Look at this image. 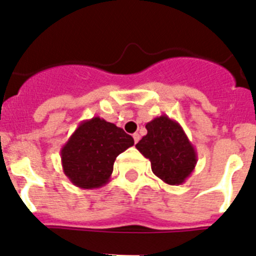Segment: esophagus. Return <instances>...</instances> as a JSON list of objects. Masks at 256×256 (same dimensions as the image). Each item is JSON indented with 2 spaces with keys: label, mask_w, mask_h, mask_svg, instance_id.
Instances as JSON below:
<instances>
[{
  "label": "esophagus",
  "mask_w": 256,
  "mask_h": 256,
  "mask_svg": "<svg viewBox=\"0 0 256 256\" xmlns=\"http://www.w3.org/2000/svg\"><path fill=\"white\" fill-rule=\"evenodd\" d=\"M133 140H134V144H137V142L140 141V134H138V133H134V134H133Z\"/></svg>",
  "instance_id": "obj_1"
}]
</instances>
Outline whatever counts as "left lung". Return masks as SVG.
Instances as JSON below:
<instances>
[{"instance_id":"obj_1","label":"left lung","mask_w":256,"mask_h":256,"mask_svg":"<svg viewBox=\"0 0 256 256\" xmlns=\"http://www.w3.org/2000/svg\"><path fill=\"white\" fill-rule=\"evenodd\" d=\"M148 134L136 148L146 159L156 177L170 186H180L191 176L198 152L177 120L162 115L146 124Z\"/></svg>"}]
</instances>
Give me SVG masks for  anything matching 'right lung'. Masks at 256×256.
I'll return each instance as SVG.
<instances>
[{"instance_id":"obj_1","label":"right lung","mask_w":256,"mask_h":256,"mask_svg":"<svg viewBox=\"0 0 256 256\" xmlns=\"http://www.w3.org/2000/svg\"><path fill=\"white\" fill-rule=\"evenodd\" d=\"M133 144L132 136L102 118L83 120L61 148L62 170L79 188H100L110 180L116 156Z\"/></svg>"}]
</instances>
